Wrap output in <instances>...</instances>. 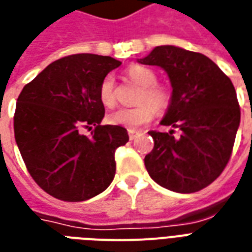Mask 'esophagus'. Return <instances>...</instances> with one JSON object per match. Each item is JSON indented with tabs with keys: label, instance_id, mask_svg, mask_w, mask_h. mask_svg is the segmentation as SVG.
<instances>
[{
	"label": "esophagus",
	"instance_id": "obj_1",
	"mask_svg": "<svg viewBox=\"0 0 252 252\" xmlns=\"http://www.w3.org/2000/svg\"><path fill=\"white\" fill-rule=\"evenodd\" d=\"M139 132L135 131V130H128V138H130V140H134V139L136 138V135H138Z\"/></svg>",
	"mask_w": 252,
	"mask_h": 252
}]
</instances>
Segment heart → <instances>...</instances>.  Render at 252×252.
<instances>
[{"label": "heart", "mask_w": 252, "mask_h": 252, "mask_svg": "<svg viewBox=\"0 0 252 252\" xmlns=\"http://www.w3.org/2000/svg\"><path fill=\"white\" fill-rule=\"evenodd\" d=\"M126 74L136 84L142 86V92L139 94V101H143L131 108H120L108 116L110 124L122 126V127L134 128L140 127L154 117V108L156 110H164L170 102V92L166 87L156 84V72L150 67L142 65H131L126 70ZM100 100L105 106L110 108L116 104V92H114V76L106 75L100 84Z\"/></svg>", "instance_id": "b5f03b06"}]
</instances>
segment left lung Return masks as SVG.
Instances as JSON below:
<instances>
[{
    "mask_svg": "<svg viewBox=\"0 0 252 252\" xmlns=\"http://www.w3.org/2000/svg\"><path fill=\"white\" fill-rule=\"evenodd\" d=\"M142 65L158 66L168 74L172 96L160 124L178 128L150 131L154 150L144 165L155 182L174 192L190 194L220 176L230 158L241 122L231 80L207 56L174 45L152 49Z\"/></svg>",
    "mask_w": 252,
    "mask_h": 252,
    "instance_id": "1",
    "label": "left lung"
}]
</instances>
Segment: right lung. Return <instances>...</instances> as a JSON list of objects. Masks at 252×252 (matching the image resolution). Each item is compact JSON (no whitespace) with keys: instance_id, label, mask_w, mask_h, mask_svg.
<instances>
[{"instance_id":"obj_1","label":"right lung","mask_w":252,"mask_h":252,"mask_svg":"<svg viewBox=\"0 0 252 252\" xmlns=\"http://www.w3.org/2000/svg\"><path fill=\"white\" fill-rule=\"evenodd\" d=\"M121 63L108 56H67L46 66L18 97L15 142L32 178L54 198L83 202L113 181L114 152L128 135L125 127L100 125L105 109L98 91ZM91 124V137L80 134Z\"/></svg>"}]
</instances>
